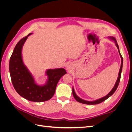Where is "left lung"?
<instances>
[{"instance_id":"8db88e82","label":"left lung","mask_w":132,"mask_h":132,"mask_svg":"<svg viewBox=\"0 0 132 132\" xmlns=\"http://www.w3.org/2000/svg\"><path fill=\"white\" fill-rule=\"evenodd\" d=\"M109 39H110L111 40L113 41L114 42L115 44H116V46H117V48L118 50V52H119V55H120L121 57V67H120V69H119V73H118V78L116 80V82L115 83V85L114 86V87H113V89L111 90V91L110 92V93L108 94L106 96H105L101 98H99V99H97V100H96L95 101H86V100H83L81 98H80L79 96H78L76 94L75 92L74 91V87H73V89H72V92H73V96L75 98V99L77 100L78 102H80L81 103H84V104H86V105H96V104H98V103H101L102 102L105 101L106 100H107L108 98H109V97H110L113 94V93H114V92L116 91V90H117V87L118 86V84H119V81H120V79H121V73H122V67H123V58L122 57V55L120 53V52H119V47H118V45L117 44V41L116 39H115L114 37H108Z\"/></svg>"}]
</instances>
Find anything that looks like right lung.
I'll return each instance as SVG.
<instances>
[{
	"mask_svg": "<svg viewBox=\"0 0 132 132\" xmlns=\"http://www.w3.org/2000/svg\"><path fill=\"white\" fill-rule=\"evenodd\" d=\"M31 34L20 39L16 45L10 59L9 71L14 89L21 96L30 101L43 102L53 97L59 79L67 72L62 68L48 69L46 71L48 79L45 84L39 85L36 82L22 57V47Z\"/></svg>",
	"mask_w": 132,
	"mask_h": 132,
	"instance_id": "add662e5",
	"label": "right lung"
}]
</instances>
